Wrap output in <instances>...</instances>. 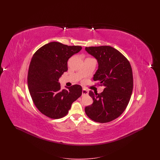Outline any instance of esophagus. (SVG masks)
<instances>
[{"instance_id": "esophagus-1", "label": "esophagus", "mask_w": 160, "mask_h": 160, "mask_svg": "<svg viewBox=\"0 0 160 160\" xmlns=\"http://www.w3.org/2000/svg\"><path fill=\"white\" fill-rule=\"evenodd\" d=\"M89 93V92L87 90L83 89L82 90V95H88Z\"/></svg>"}]
</instances>
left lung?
<instances>
[{
  "instance_id": "1",
  "label": "left lung",
  "mask_w": 160,
  "mask_h": 160,
  "mask_svg": "<svg viewBox=\"0 0 160 160\" xmlns=\"http://www.w3.org/2000/svg\"><path fill=\"white\" fill-rule=\"evenodd\" d=\"M85 50L98 63L93 80L104 86L101 93L89 91L93 103L85 107V113L95 122H110L121 116L129 103L133 89L131 65L121 52L110 46L89 47Z\"/></svg>"
}]
</instances>
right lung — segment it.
Returning a JSON list of instances; mask_svg holds the SVG:
<instances>
[{"label":"right lung","instance_id":"obj_1","mask_svg":"<svg viewBox=\"0 0 160 160\" xmlns=\"http://www.w3.org/2000/svg\"><path fill=\"white\" fill-rule=\"evenodd\" d=\"M81 46H68L51 42L39 48L31 59L28 85L32 99L39 111L52 119L68 113L74 101L82 93L80 85L61 89L59 79L67 71V62L82 50Z\"/></svg>","mask_w":160,"mask_h":160}]
</instances>
